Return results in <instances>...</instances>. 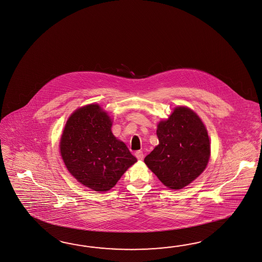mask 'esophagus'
<instances>
[{
  "mask_svg": "<svg viewBox=\"0 0 262 262\" xmlns=\"http://www.w3.org/2000/svg\"><path fill=\"white\" fill-rule=\"evenodd\" d=\"M135 156L137 157L138 160H142V159H143V152H142L141 150H139V151H137V152L135 153Z\"/></svg>",
  "mask_w": 262,
  "mask_h": 262,
  "instance_id": "obj_1",
  "label": "esophagus"
}]
</instances>
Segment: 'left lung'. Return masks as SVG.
Segmentation results:
<instances>
[{
    "label": "left lung",
    "instance_id": "8db88e82",
    "mask_svg": "<svg viewBox=\"0 0 262 262\" xmlns=\"http://www.w3.org/2000/svg\"><path fill=\"white\" fill-rule=\"evenodd\" d=\"M159 145L144 162L168 188L179 190L195 180L210 158L207 130L199 116L187 107H177L157 129Z\"/></svg>",
    "mask_w": 262,
    "mask_h": 262
}]
</instances>
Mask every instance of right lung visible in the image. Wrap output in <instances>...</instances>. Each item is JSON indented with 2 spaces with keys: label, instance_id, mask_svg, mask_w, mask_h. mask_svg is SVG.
I'll list each match as a JSON object with an SVG mask.
<instances>
[{
  "label": "right lung",
  "instance_id": "right-lung-1",
  "mask_svg": "<svg viewBox=\"0 0 262 262\" xmlns=\"http://www.w3.org/2000/svg\"><path fill=\"white\" fill-rule=\"evenodd\" d=\"M112 121L98 104L76 110L61 136L60 150L68 171L97 192L114 187L137 159L111 132Z\"/></svg>",
  "mask_w": 262,
  "mask_h": 262
}]
</instances>
